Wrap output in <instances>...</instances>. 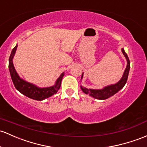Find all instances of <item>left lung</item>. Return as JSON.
Returning <instances> with one entry per match:
<instances>
[{
  "label": "left lung",
  "mask_w": 147,
  "mask_h": 147,
  "mask_svg": "<svg viewBox=\"0 0 147 147\" xmlns=\"http://www.w3.org/2000/svg\"><path fill=\"white\" fill-rule=\"evenodd\" d=\"M123 54L125 57L126 60H127V66H126L125 69L123 74L122 78L121 80L118 82V83H115V84H111L109 86H105L102 89H88V88H85V87L80 86V88H81L82 91L85 93V94H89L90 96L92 97L93 98L97 99H108L111 97V96L114 95L116 93H117L118 91L121 90L123 88L125 85L126 82H127V78H128V74L129 71H130V62L129 60V58L127 57V54L125 52L124 49H121ZM83 73L82 74L81 80L83 79Z\"/></svg>",
  "instance_id": "8db88e82"
}]
</instances>
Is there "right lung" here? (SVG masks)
Returning a JSON list of instances; mask_svg holds the SVG:
<instances>
[{
  "label": "right lung",
  "mask_w": 147,
  "mask_h": 147,
  "mask_svg": "<svg viewBox=\"0 0 147 147\" xmlns=\"http://www.w3.org/2000/svg\"><path fill=\"white\" fill-rule=\"evenodd\" d=\"M17 48V45L12 49L10 58H9V70H10L11 78H12L15 88L24 95L38 101L44 100V99L53 96V94H56L60 88L61 80L64 76V72H63L59 76V78L57 79L54 86L47 87V88H39L33 83L26 81L20 78L14 67L13 58L15 53H16Z\"/></svg>",
  "instance_id": "right-lung-1"
}]
</instances>
